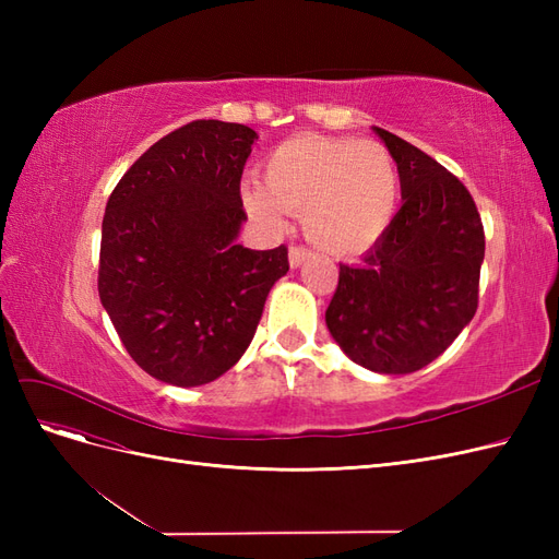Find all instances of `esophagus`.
<instances>
[{
  "label": "esophagus",
  "mask_w": 559,
  "mask_h": 559,
  "mask_svg": "<svg viewBox=\"0 0 559 559\" xmlns=\"http://www.w3.org/2000/svg\"><path fill=\"white\" fill-rule=\"evenodd\" d=\"M308 257H310V249H308V247L294 245V247L289 249V263H292V267L302 265V263H306V259H308Z\"/></svg>",
  "instance_id": "esophagus-1"
}]
</instances>
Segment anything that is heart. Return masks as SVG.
<instances>
[{"instance_id":"1","label":"heart","mask_w":559,"mask_h":559,"mask_svg":"<svg viewBox=\"0 0 559 559\" xmlns=\"http://www.w3.org/2000/svg\"><path fill=\"white\" fill-rule=\"evenodd\" d=\"M242 198L249 214L270 228L284 224V212H302V228L319 249L352 257L392 222L399 170L380 142L296 134L270 151L263 183H245Z\"/></svg>"}]
</instances>
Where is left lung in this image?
Instances as JSON below:
<instances>
[{"mask_svg":"<svg viewBox=\"0 0 559 559\" xmlns=\"http://www.w3.org/2000/svg\"><path fill=\"white\" fill-rule=\"evenodd\" d=\"M376 132L396 160L403 205L359 263H341L326 326L352 361L401 376L441 357L476 314L485 230L460 179Z\"/></svg>","mask_w":559,"mask_h":559,"instance_id":"left-lung-1","label":"left lung"}]
</instances>
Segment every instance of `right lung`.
I'll return each instance as SVG.
<instances>
[{"mask_svg":"<svg viewBox=\"0 0 559 559\" xmlns=\"http://www.w3.org/2000/svg\"><path fill=\"white\" fill-rule=\"evenodd\" d=\"M253 140L240 123H186L134 160L107 200L99 300L132 361L167 384H205L238 364L289 270L284 245H235Z\"/></svg>","mask_w":559,"mask_h":559,"instance_id":"right-lung-1","label":"right lung"}]
</instances>
